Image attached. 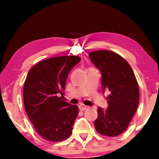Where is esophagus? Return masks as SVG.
<instances>
[{
  "label": "esophagus",
  "instance_id": "obj_1",
  "mask_svg": "<svg viewBox=\"0 0 159 159\" xmlns=\"http://www.w3.org/2000/svg\"><path fill=\"white\" fill-rule=\"evenodd\" d=\"M88 107L87 106L84 105V104H80V105L79 106V109L80 110V111H85V110L88 109Z\"/></svg>",
  "mask_w": 159,
  "mask_h": 159
}]
</instances>
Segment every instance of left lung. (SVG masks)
Masks as SVG:
<instances>
[{
  "mask_svg": "<svg viewBox=\"0 0 159 159\" xmlns=\"http://www.w3.org/2000/svg\"><path fill=\"white\" fill-rule=\"evenodd\" d=\"M102 74V90H108L109 106L98 108V117L94 122L96 130L102 135L116 137L128 128L138 109V83L130 64L121 56L110 50H98L89 54Z\"/></svg>",
  "mask_w": 159,
  "mask_h": 159,
  "instance_id": "1",
  "label": "left lung"
}]
</instances>
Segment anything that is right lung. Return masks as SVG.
I'll return each instance as SVG.
<instances>
[{
	"mask_svg": "<svg viewBox=\"0 0 159 159\" xmlns=\"http://www.w3.org/2000/svg\"><path fill=\"white\" fill-rule=\"evenodd\" d=\"M80 60L79 56H60L39 61L29 70L24 85V103L35 130L51 142L71 135L79 107L64 100L70 70Z\"/></svg>",
	"mask_w": 159,
	"mask_h": 159,
	"instance_id": "1",
	"label": "right lung"
}]
</instances>
